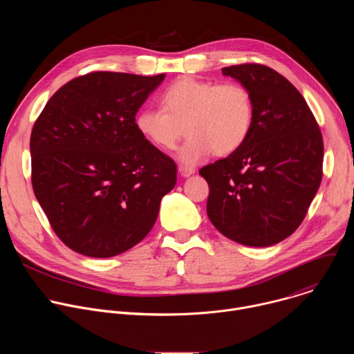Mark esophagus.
Wrapping results in <instances>:
<instances>
[{"mask_svg":"<svg viewBox=\"0 0 354 354\" xmlns=\"http://www.w3.org/2000/svg\"><path fill=\"white\" fill-rule=\"evenodd\" d=\"M178 171H179L180 176H183V178H189L190 175L194 174V168H192V167H185V165H180Z\"/></svg>","mask_w":354,"mask_h":354,"instance_id":"obj_1","label":"esophagus"}]
</instances>
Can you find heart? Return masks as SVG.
Instances as JSON below:
<instances>
[{
    "label": "heart",
    "mask_w": 354,
    "mask_h": 354,
    "mask_svg": "<svg viewBox=\"0 0 354 354\" xmlns=\"http://www.w3.org/2000/svg\"><path fill=\"white\" fill-rule=\"evenodd\" d=\"M160 100L161 108L137 112L136 129L162 151L174 149L186 131L189 138L178 154L186 165H194L212 153L218 157L232 154L254 124V100L238 82L216 84L183 77L172 82Z\"/></svg>",
    "instance_id": "1"
}]
</instances>
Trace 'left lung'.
<instances>
[{"mask_svg": "<svg viewBox=\"0 0 354 354\" xmlns=\"http://www.w3.org/2000/svg\"><path fill=\"white\" fill-rule=\"evenodd\" d=\"M254 100L246 141L198 171L210 187L207 216L227 238L270 246L304 220L322 180L324 141L306 99L277 71L261 64L221 70Z\"/></svg>", "mask_w": 354, "mask_h": 354, "instance_id": "left-lung-1", "label": "left lung"}]
</instances>
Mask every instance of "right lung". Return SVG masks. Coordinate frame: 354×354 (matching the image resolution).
Returning a JSON list of instances; mask_svg holds the SVG:
<instances>
[{
	"instance_id": "1",
	"label": "right lung",
	"mask_w": 354,
	"mask_h": 354,
	"mask_svg": "<svg viewBox=\"0 0 354 354\" xmlns=\"http://www.w3.org/2000/svg\"><path fill=\"white\" fill-rule=\"evenodd\" d=\"M165 74L91 73L48 99L30 134L32 186L57 236L91 258L123 254L154 227L176 165L134 119Z\"/></svg>"
}]
</instances>
